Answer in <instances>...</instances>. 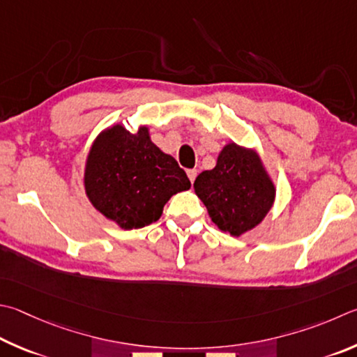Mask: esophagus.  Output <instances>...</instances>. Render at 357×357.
Listing matches in <instances>:
<instances>
[{
	"label": "esophagus",
	"mask_w": 357,
	"mask_h": 357,
	"mask_svg": "<svg viewBox=\"0 0 357 357\" xmlns=\"http://www.w3.org/2000/svg\"><path fill=\"white\" fill-rule=\"evenodd\" d=\"M197 174H198V172L195 170V168H192V170H187V176H189V179H190V183H193V181H195V178H197Z\"/></svg>",
	"instance_id": "1"
}]
</instances>
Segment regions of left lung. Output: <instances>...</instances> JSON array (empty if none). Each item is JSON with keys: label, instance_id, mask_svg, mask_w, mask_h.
Segmentation results:
<instances>
[{"label": "left lung", "instance_id": "8db88e82", "mask_svg": "<svg viewBox=\"0 0 357 357\" xmlns=\"http://www.w3.org/2000/svg\"><path fill=\"white\" fill-rule=\"evenodd\" d=\"M193 189L217 228L234 237L261 225L276 198V185L257 151L234 142L222 148L212 170L198 174Z\"/></svg>", "mask_w": 357, "mask_h": 357}]
</instances>
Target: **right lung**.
Segmentation results:
<instances>
[{
  "mask_svg": "<svg viewBox=\"0 0 357 357\" xmlns=\"http://www.w3.org/2000/svg\"><path fill=\"white\" fill-rule=\"evenodd\" d=\"M190 181L170 154L151 142L150 128L129 132L121 123L101 131L84 167V190L102 217L121 229L158 222L167 201Z\"/></svg>",
  "mask_w": 357,
  "mask_h": 357,
  "instance_id": "right-lung-1",
  "label": "right lung"
}]
</instances>
